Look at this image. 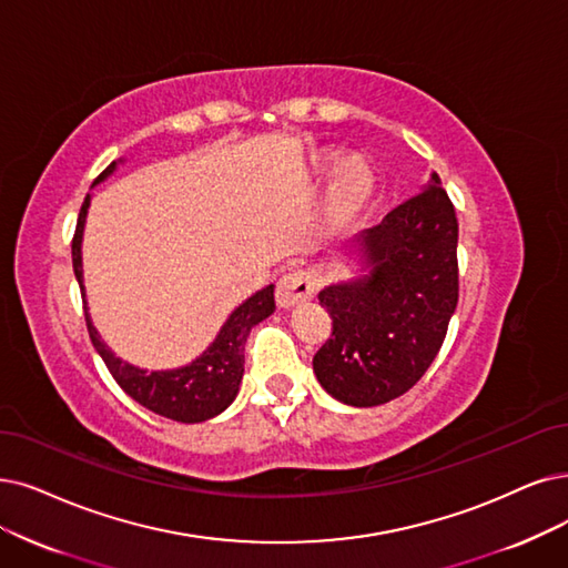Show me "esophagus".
I'll use <instances>...</instances> for the list:
<instances>
[{"instance_id": "1", "label": "esophagus", "mask_w": 568, "mask_h": 568, "mask_svg": "<svg viewBox=\"0 0 568 568\" xmlns=\"http://www.w3.org/2000/svg\"><path fill=\"white\" fill-rule=\"evenodd\" d=\"M312 296H314V282L310 277V272L291 270V272H284V275L280 277L277 291H275V301L280 307L288 310Z\"/></svg>"}]
</instances>
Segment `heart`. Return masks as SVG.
I'll use <instances>...</instances> for the list:
<instances>
[{
  "instance_id": "b5f03b06",
  "label": "heart",
  "mask_w": 568,
  "mask_h": 568,
  "mask_svg": "<svg viewBox=\"0 0 568 568\" xmlns=\"http://www.w3.org/2000/svg\"><path fill=\"white\" fill-rule=\"evenodd\" d=\"M373 170L361 155H347L339 161L328 181L326 205L333 221L345 223L354 219L363 207L368 205L373 195Z\"/></svg>"
}]
</instances>
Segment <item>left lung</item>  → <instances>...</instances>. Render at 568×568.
Listing matches in <instances>:
<instances>
[{"label":"left lung","instance_id":"obj_1","mask_svg":"<svg viewBox=\"0 0 568 568\" xmlns=\"http://www.w3.org/2000/svg\"><path fill=\"white\" fill-rule=\"evenodd\" d=\"M457 240L455 205L436 172L422 193L358 235L366 275L320 293L333 331L312 366L333 398L373 407L422 379L457 310Z\"/></svg>","mask_w":568,"mask_h":568}]
</instances>
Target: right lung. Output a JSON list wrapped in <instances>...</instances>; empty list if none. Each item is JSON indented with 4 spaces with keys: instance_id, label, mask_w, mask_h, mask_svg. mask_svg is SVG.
Masks as SVG:
<instances>
[{
    "instance_id": "add662e5",
    "label": "right lung",
    "mask_w": 568,
    "mask_h": 568,
    "mask_svg": "<svg viewBox=\"0 0 568 568\" xmlns=\"http://www.w3.org/2000/svg\"><path fill=\"white\" fill-rule=\"evenodd\" d=\"M116 163H111L98 179L104 181ZM90 207V195H85L79 221H77V233L72 240V263H74V275L83 291V267H81V240H83V225L85 214ZM275 312V286H265L256 291L252 298H246L231 316L229 322L223 324L214 343L207 347V352L197 356L193 363L176 371H142L134 368L123 358L113 356V352L102 343L93 322H90V314L85 312V326L88 335L93 339V347L106 363L109 373L113 379L119 382V387L144 405L146 410L174 419L184 424H197L212 419L214 415L223 413L229 407L240 389L242 373H244V343L246 335L265 316Z\"/></svg>"
}]
</instances>
